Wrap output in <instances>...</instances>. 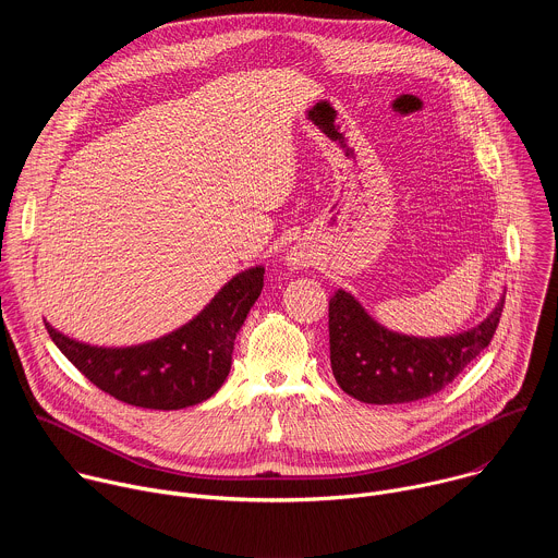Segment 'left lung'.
<instances>
[{
    "label": "left lung",
    "mask_w": 558,
    "mask_h": 558,
    "mask_svg": "<svg viewBox=\"0 0 558 558\" xmlns=\"http://www.w3.org/2000/svg\"><path fill=\"white\" fill-rule=\"evenodd\" d=\"M504 298L482 325L446 338H413L377 325L338 291L329 302L331 368L340 388L364 404L417 402L446 388L493 340Z\"/></svg>",
    "instance_id": "1"
}]
</instances>
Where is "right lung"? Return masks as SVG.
<instances>
[{
	"mask_svg": "<svg viewBox=\"0 0 558 558\" xmlns=\"http://www.w3.org/2000/svg\"><path fill=\"white\" fill-rule=\"evenodd\" d=\"M263 284V267L238 274L190 325L141 347H90L61 336L48 323L46 329L59 351L114 400L151 411H177L209 400L222 386L231 368L235 333Z\"/></svg>",
	"mask_w": 558,
	"mask_h": 558,
	"instance_id": "obj_1",
	"label": "right lung"
}]
</instances>
